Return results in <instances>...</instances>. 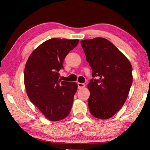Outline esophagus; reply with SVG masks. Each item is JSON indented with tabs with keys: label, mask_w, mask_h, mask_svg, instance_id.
Masks as SVG:
<instances>
[{
	"label": "esophagus",
	"mask_w": 150,
	"mask_h": 150,
	"mask_svg": "<svg viewBox=\"0 0 150 150\" xmlns=\"http://www.w3.org/2000/svg\"><path fill=\"white\" fill-rule=\"evenodd\" d=\"M77 86H78V88L79 89H81V88H83L85 87V85L84 83H77Z\"/></svg>",
	"instance_id": "34e87169"
}]
</instances>
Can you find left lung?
<instances>
[{"label":"left lung","instance_id":"1","mask_svg":"<svg viewBox=\"0 0 150 150\" xmlns=\"http://www.w3.org/2000/svg\"><path fill=\"white\" fill-rule=\"evenodd\" d=\"M87 62L93 71L87 85L90 112L98 119H108L122 107L132 84L130 62L115 45L103 38L81 41Z\"/></svg>","mask_w":150,"mask_h":150}]
</instances>
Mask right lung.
<instances>
[{
	"mask_svg": "<svg viewBox=\"0 0 150 150\" xmlns=\"http://www.w3.org/2000/svg\"><path fill=\"white\" fill-rule=\"evenodd\" d=\"M79 40L52 38L33 51L24 69V85L31 102L48 120L59 121L69 115L77 89L76 83L61 81L63 60Z\"/></svg>",
	"mask_w": 150,
	"mask_h": 150,
	"instance_id": "right-lung-1",
	"label": "right lung"
}]
</instances>
